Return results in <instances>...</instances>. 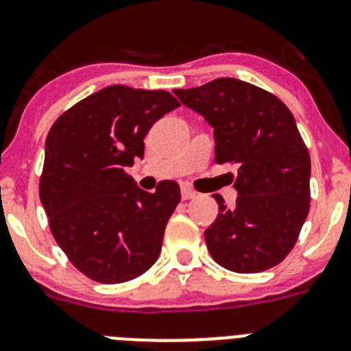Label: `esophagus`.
Wrapping results in <instances>:
<instances>
[{"instance_id": "1", "label": "esophagus", "mask_w": 351, "mask_h": 351, "mask_svg": "<svg viewBox=\"0 0 351 351\" xmlns=\"http://www.w3.org/2000/svg\"><path fill=\"white\" fill-rule=\"evenodd\" d=\"M181 197H182V200H191V198L197 197V191L191 190V188H188V186H182Z\"/></svg>"}]
</instances>
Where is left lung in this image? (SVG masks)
I'll list each match as a JSON object with an SVG mask.
<instances>
[{"instance_id":"1","label":"left lung","mask_w":351,"mask_h":351,"mask_svg":"<svg viewBox=\"0 0 351 351\" xmlns=\"http://www.w3.org/2000/svg\"><path fill=\"white\" fill-rule=\"evenodd\" d=\"M173 93L214 128L216 163L237 167L235 207L214 195L210 256L241 274L274 267L295 246L311 200V160L295 119L278 96L228 77Z\"/></svg>"}]
</instances>
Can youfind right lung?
<instances>
[{
    "mask_svg": "<svg viewBox=\"0 0 351 351\" xmlns=\"http://www.w3.org/2000/svg\"><path fill=\"white\" fill-rule=\"evenodd\" d=\"M179 107L167 91L108 86L70 107L45 141L40 200L56 243L89 280L125 283L158 260L181 202L173 181L141 190L126 173L151 126Z\"/></svg>",
    "mask_w": 351,
    "mask_h": 351,
    "instance_id": "1",
    "label": "right lung"
}]
</instances>
